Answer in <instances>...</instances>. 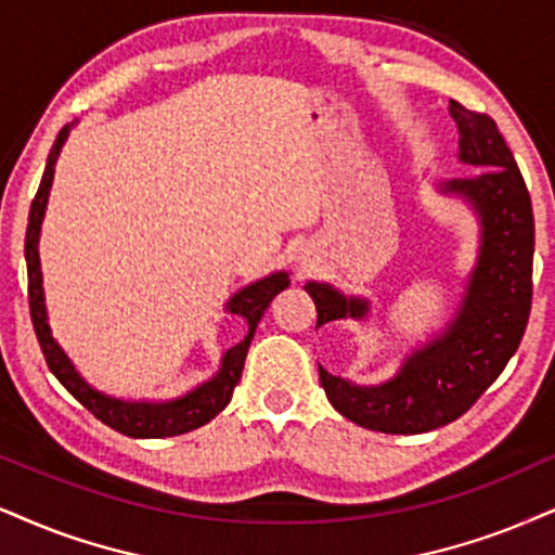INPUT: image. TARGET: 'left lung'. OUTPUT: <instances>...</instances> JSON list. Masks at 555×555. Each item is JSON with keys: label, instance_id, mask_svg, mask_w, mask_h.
<instances>
[{"label": "left lung", "instance_id": "1", "mask_svg": "<svg viewBox=\"0 0 555 555\" xmlns=\"http://www.w3.org/2000/svg\"><path fill=\"white\" fill-rule=\"evenodd\" d=\"M457 126V162L478 172L444 180L435 190L457 197L478 221V255L461 304L442 332L412 347L388 380L360 386L319 365L326 399L341 416L388 435H420L455 422L499 378L517 352L532 304L535 221L530 193L507 141L489 115L450 100ZM317 326L330 321H367L371 300L345 296L330 283L309 280Z\"/></svg>", "mask_w": 555, "mask_h": 555}]
</instances>
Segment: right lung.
<instances>
[{"mask_svg": "<svg viewBox=\"0 0 555 555\" xmlns=\"http://www.w3.org/2000/svg\"><path fill=\"white\" fill-rule=\"evenodd\" d=\"M77 126V120L66 122L61 128L56 141H53L51 154H48L43 180L36 193V201L30 205V216H27V234H25V262H27V298H30V317L33 326H36V337L40 341V350L46 354L48 367L56 375L61 386L77 399L81 406H87L89 412L98 416L100 422H105L107 427L118 429V433L128 437H139V440H156V437H175L184 435L190 429L203 427L208 424L218 412H223L225 403L231 401L234 386L242 378L246 350H249L251 337L259 319L264 317L267 306L272 304V298L280 291H285L291 285L288 272H272L257 283H249L225 304V311L242 317L246 324V334L238 345L223 352L221 365L214 378L197 383L193 391L177 396V399L167 401H131V399H115V396L100 391V388L89 386L81 378V373L74 367V362L68 360V354L61 350V345L53 339L51 324H48V309H46V291H43V272H40V229H43V218L48 208V195H51L53 175H56V162L61 149L72 133V128Z\"/></svg>", "mask_w": 555, "mask_h": 555, "instance_id": "obj_1", "label": "right lung"}]
</instances>
